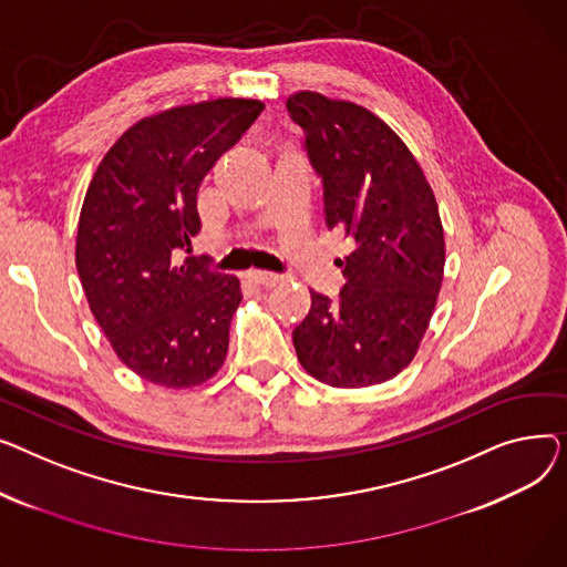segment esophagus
Segmentation results:
<instances>
[{
  "mask_svg": "<svg viewBox=\"0 0 567 567\" xmlns=\"http://www.w3.org/2000/svg\"><path fill=\"white\" fill-rule=\"evenodd\" d=\"M247 279H249L251 284H256V286H265V288H272V286H277V284L281 281L279 275L265 272V270H249V272H247Z\"/></svg>",
  "mask_w": 567,
  "mask_h": 567,
  "instance_id": "1",
  "label": "esophagus"
}]
</instances>
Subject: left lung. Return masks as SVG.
Segmentation results:
<instances>
[{"instance_id":"left-lung-1","label":"left lung","mask_w":567,"mask_h":567,"mask_svg":"<svg viewBox=\"0 0 567 567\" xmlns=\"http://www.w3.org/2000/svg\"><path fill=\"white\" fill-rule=\"evenodd\" d=\"M290 118L322 181L324 221L352 238L339 297L311 290L292 329L305 371L322 384L386 382L414 359L444 279L435 194L395 132L361 105L313 91L288 97Z\"/></svg>"}]
</instances>
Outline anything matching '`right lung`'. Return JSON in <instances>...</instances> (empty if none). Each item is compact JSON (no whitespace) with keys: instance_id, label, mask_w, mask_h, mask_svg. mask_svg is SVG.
Returning <instances> with one entry per match:
<instances>
[{"instance_id":"obj_1","label":"right lung","mask_w":567,"mask_h":567,"mask_svg":"<svg viewBox=\"0 0 567 567\" xmlns=\"http://www.w3.org/2000/svg\"><path fill=\"white\" fill-rule=\"evenodd\" d=\"M260 100L217 97L142 118L97 164L86 189L75 265L114 352L140 378L189 389L226 359L243 290L185 258L202 230L196 192L262 112Z\"/></svg>"}]
</instances>
